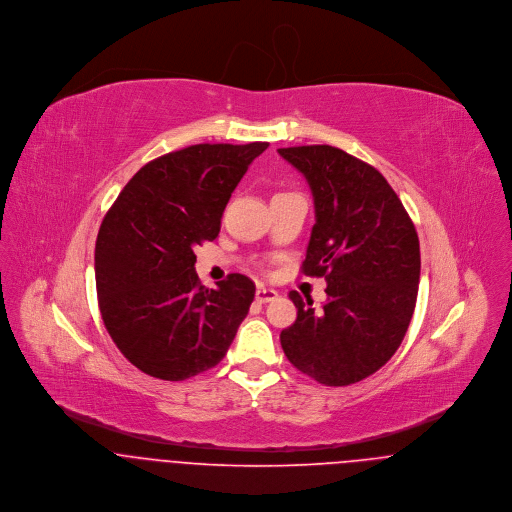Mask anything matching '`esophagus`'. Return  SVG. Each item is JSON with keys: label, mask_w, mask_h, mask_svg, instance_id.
Instances as JSON below:
<instances>
[{"label": "esophagus", "mask_w": 512, "mask_h": 512, "mask_svg": "<svg viewBox=\"0 0 512 512\" xmlns=\"http://www.w3.org/2000/svg\"><path fill=\"white\" fill-rule=\"evenodd\" d=\"M276 297H278V292H276V290H270V288H264V286H260V288L256 290V301H260V303L274 301Z\"/></svg>", "instance_id": "34e87169"}]
</instances>
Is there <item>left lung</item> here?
<instances>
[{"label":"left lung","mask_w":512,"mask_h":512,"mask_svg":"<svg viewBox=\"0 0 512 512\" xmlns=\"http://www.w3.org/2000/svg\"><path fill=\"white\" fill-rule=\"evenodd\" d=\"M313 193L301 264L325 278L327 301L290 292L297 319L280 335L297 370L325 386L374 374L400 347L418 297L420 240L402 201L372 165L333 146L282 147Z\"/></svg>","instance_id":"left-lung-1"}]
</instances>
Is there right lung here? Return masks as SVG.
<instances>
[{"label":"right lung","mask_w":512,"mask_h":512,"mask_svg":"<svg viewBox=\"0 0 512 512\" xmlns=\"http://www.w3.org/2000/svg\"><path fill=\"white\" fill-rule=\"evenodd\" d=\"M268 147L197 144L144 165L102 220L94 272L102 321L120 353L161 380L219 365L256 286L230 274L201 286L195 248L215 240L224 207Z\"/></svg>","instance_id":"add662e5"}]
</instances>
